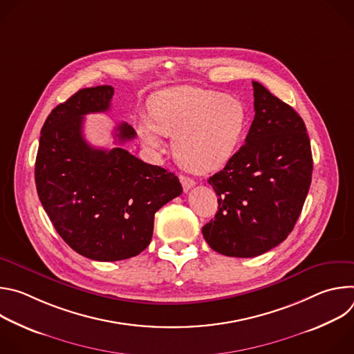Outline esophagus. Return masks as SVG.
I'll return each instance as SVG.
<instances>
[{
    "instance_id": "1",
    "label": "esophagus",
    "mask_w": 354,
    "mask_h": 354,
    "mask_svg": "<svg viewBox=\"0 0 354 354\" xmlns=\"http://www.w3.org/2000/svg\"><path fill=\"white\" fill-rule=\"evenodd\" d=\"M179 180H180L185 192H187L189 189H192L194 186V180L186 175H179Z\"/></svg>"
}]
</instances>
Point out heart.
<instances>
[{"label": "heart", "mask_w": 354, "mask_h": 354, "mask_svg": "<svg viewBox=\"0 0 354 354\" xmlns=\"http://www.w3.org/2000/svg\"><path fill=\"white\" fill-rule=\"evenodd\" d=\"M149 115H140L133 126L151 151L174 137L176 160L189 171L209 174L227 165L245 137L248 111L241 99L214 89L174 86L153 95Z\"/></svg>", "instance_id": "heart-1"}]
</instances>
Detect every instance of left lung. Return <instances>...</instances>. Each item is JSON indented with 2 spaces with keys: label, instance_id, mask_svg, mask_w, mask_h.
<instances>
[{
  "label": "left lung",
  "instance_id": "8db88e82",
  "mask_svg": "<svg viewBox=\"0 0 354 354\" xmlns=\"http://www.w3.org/2000/svg\"><path fill=\"white\" fill-rule=\"evenodd\" d=\"M255 119L232 160L209 178L218 210L201 232L225 257L254 258L292 231L311 185L313 154L301 116L254 81Z\"/></svg>",
  "mask_w": 354,
  "mask_h": 354
}]
</instances>
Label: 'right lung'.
<instances>
[{"instance_id": "obj_1", "label": "right lung", "mask_w": 354, "mask_h": 354, "mask_svg": "<svg viewBox=\"0 0 354 354\" xmlns=\"http://www.w3.org/2000/svg\"><path fill=\"white\" fill-rule=\"evenodd\" d=\"M111 85L84 88L56 106L41 127L35 164L40 203L64 242L99 262L133 258L151 242L156 213L182 193L175 174L149 165L127 149L89 145L84 116L106 112ZM119 144L136 137L116 127Z\"/></svg>"}]
</instances>
